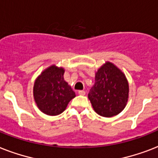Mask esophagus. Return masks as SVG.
Here are the masks:
<instances>
[{
    "mask_svg": "<svg viewBox=\"0 0 158 158\" xmlns=\"http://www.w3.org/2000/svg\"><path fill=\"white\" fill-rule=\"evenodd\" d=\"M78 94H79V95H83V96H84V95H85L86 93H85V91H84V90H79V91L78 92Z\"/></svg>",
    "mask_w": 158,
    "mask_h": 158,
    "instance_id": "esophagus-1",
    "label": "esophagus"
}]
</instances>
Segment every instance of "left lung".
<instances>
[{
  "mask_svg": "<svg viewBox=\"0 0 158 158\" xmlns=\"http://www.w3.org/2000/svg\"><path fill=\"white\" fill-rule=\"evenodd\" d=\"M129 98V84L125 74L107 61L95 74V84L89 94L94 110L104 117L118 115L125 107Z\"/></svg>",
  "mask_w": 158,
  "mask_h": 158,
  "instance_id": "left-lung-1",
  "label": "left lung"
}]
</instances>
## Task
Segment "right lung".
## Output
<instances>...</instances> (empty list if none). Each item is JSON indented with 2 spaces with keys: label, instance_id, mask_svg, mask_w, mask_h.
Masks as SVG:
<instances>
[{
  "label": "right lung",
  "instance_id": "right-lung-1",
  "mask_svg": "<svg viewBox=\"0 0 158 158\" xmlns=\"http://www.w3.org/2000/svg\"><path fill=\"white\" fill-rule=\"evenodd\" d=\"M64 69L55 64L44 69L36 79L33 97L39 110L48 115H57L65 110L75 93L64 79Z\"/></svg>",
  "mask_w": 158,
  "mask_h": 158
}]
</instances>
